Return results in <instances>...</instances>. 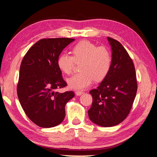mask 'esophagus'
<instances>
[{
    "label": "esophagus",
    "instance_id": "esophagus-1",
    "mask_svg": "<svg viewBox=\"0 0 157 157\" xmlns=\"http://www.w3.org/2000/svg\"><path fill=\"white\" fill-rule=\"evenodd\" d=\"M83 93H84L83 90H77V91H75V94H76V95H78V96H79V95L82 94Z\"/></svg>",
    "mask_w": 157,
    "mask_h": 157
}]
</instances>
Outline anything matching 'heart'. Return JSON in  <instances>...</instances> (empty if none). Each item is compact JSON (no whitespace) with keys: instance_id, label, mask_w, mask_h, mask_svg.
Returning a JSON list of instances; mask_svg holds the SVG:
<instances>
[{"instance_id":"obj_1","label":"heart","mask_w":157,"mask_h":157,"mask_svg":"<svg viewBox=\"0 0 157 157\" xmlns=\"http://www.w3.org/2000/svg\"><path fill=\"white\" fill-rule=\"evenodd\" d=\"M73 56L63 53L58 58L59 69L66 75L71 74L75 63L80 64L81 71L67 79L69 86L80 90L90 86L94 79L102 81L111 69L112 52L106 46H99L89 41H82L72 48Z\"/></svg>"}]
</instances>
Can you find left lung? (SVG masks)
<instances>
[{"mask_svg": "<svg viewBox=\"0 0 157 157\" xmlns=\"http://www.w3.org/2000/svg\"><path fill=\"white\" fill-rule=\"evenodd\" d=\"M107 40L112 51V67L99 86L90 91L93 103L88 111L90 121L104 127L117 125L127 117L137 90L131 58L117 40Z\"/></svg>", "mask_w": 157, "mask_h": 157, "instance_id": "1", "label": "left lung"}]
</instances>
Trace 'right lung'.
Here are the masks:
<instances>
[{
    "instance_id": "1",
    "label": "right lung",
    "mask_w": 157,
    "mask_h": 157,
    "mask_svg": "<svg viewBox=\"0 0 157 157\" xmlns=\"http://www.w3.org/2000/svg\"><path fill=\"white\" fill-rule=\"evenodd\" d=\"M71 38L43 39L30 48L21 61L17 93L28 117L39 127L50 128L63 121L65 105L75 96L73 91L60 93L66 82L57 64Z\"/></svg>"
}]
</instances>
